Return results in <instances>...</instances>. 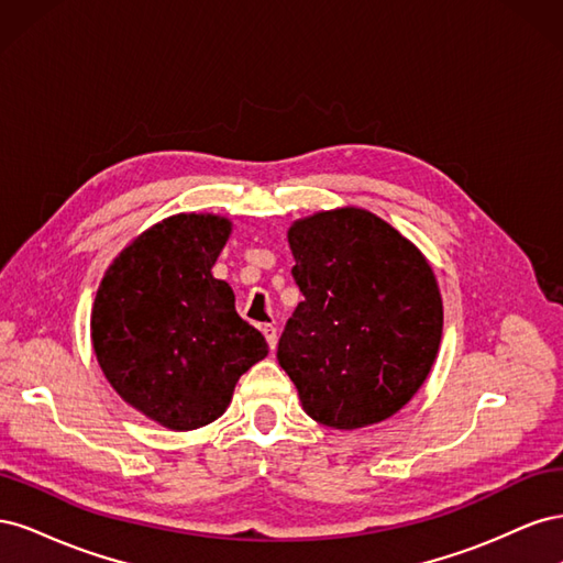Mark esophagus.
Returning a JSON list of instances; mask_svg holds the SVG:
<instances>
[{
	"mask_svg": "<svg viewBox=\"0 0 563 563\" xmlns=\"http://www.w3.org/2000/svg\"><path fill=\"white\" fill-rule=\"evenodd\" d=\"M261 331H263V335H265V340H267L269 350H275V347H277V329L272 327V323H265V327H261Z\"/></svg>",
	"mask_w": 563,
	"mask_h": 563,
	"instance_id": "esophagus-1",
	"label": "esophagus"
}]
</instances>
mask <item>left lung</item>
Masks as SVG:
<instances>
[{"label": "left lung", "mask_w": 563, "mask_h": 563, "mask_svg": "<svg viewBox=\"0 0 563 563\" xmlns=\"http://www.w3.org/2000/svg\"><path fill=\"white\" fill-rule=\"evenodd\" d=\"M305 300L279 338L302 411L333 430L378 424L428 380L444 302L422 251L360 207L317 211L286 232Z\"/></svg>", "instance_id": "left-lung-1"}]
</instances>
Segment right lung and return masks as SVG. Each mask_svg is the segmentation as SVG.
<instances>
[{"instance_id":"right-lung-1","label":"right lung","mask_w":563,"mask_h":563,"mask_svg":"<svg viewBox=\"0 0 563 563\" xmlns=\"http://www.w3.org/2000/svg\"><path fill=\"white\" fill-rule=\"evenodd\" d=\"M232 234L216 213H176L147 228L106 269L91 308V345L112 389L174 432L225 413L234 385L267 343L234 310L211 267Z\"/></svg>"}]
</instances>
